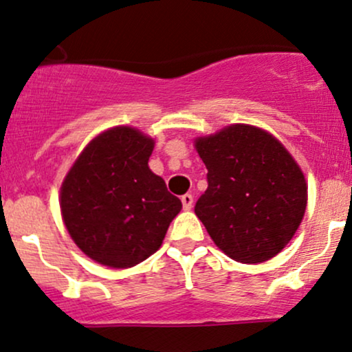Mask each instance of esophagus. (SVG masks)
Listing matches in <instances>:
<instances>
[{
  "mask_svg": "<svg viewBox=\"0 0 352 352\" xmlns=\"http://www.w3.org/2000/svg\"><path fill=\"white\" fill-rule=\"evenodd\" d=\"M181 202H183V208L184 210H189L192 208V202H194V197L192 194H184L183 197H181Z\"/></svg>",
  "mask_w": 352,
  "mask_h": 352,
  "instance_id": "esophagus-1",
  "label": "esophagus"
}]
</instances>
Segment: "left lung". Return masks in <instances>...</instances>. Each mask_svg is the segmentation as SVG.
<instances>
[{
    "label": "left lung",
    "instance_id": "left-lung-1",
    "mask_svg": "<svg viewBox=\"0 0 352 352\" xmlns=\"http://www.w3.org/2000/svg\"><path fill=\"white\" fill-rule=\"evenodd\" d=\"M208 168V189L194 212L214 243L242 263H262L285 249L305 216L308 186L274 135L230 125L194 142Z\"/></svg>",
    "mask_w": 352,
    "mask_h": 352
}]
</instances>
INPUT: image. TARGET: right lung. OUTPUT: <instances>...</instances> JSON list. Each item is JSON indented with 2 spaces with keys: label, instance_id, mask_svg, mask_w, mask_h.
Segmentation results:
<instances>
[{
  "label": "right lung",
  "instance_id": "1",
  "mask_svg": "<svg viewBox=\"0 0 352 352\" xmlns=\"http://www.w3.org/2000/svg\"><path fill=\"white\" fill-rule=\"evenodd\" d=\"M155 140L115 126L90 142L60 186V212L87 257L111 268L146 260L163 243L181 201L148 166Z\"/></svg>",
  "mask_w": 352,
  "mask_h": 352
}]
</instances>
